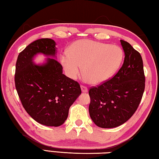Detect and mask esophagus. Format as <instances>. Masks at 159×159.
Returning <instances> with one entry per match:
<instances>
[{
    "instance_id": "obj_1",
    "label": "esophagus",
    "mask_w": 159,
    "mask_h": 159,
    "mask_svg": "<svg viewBox=\"0 0 159 159\" xmlns=\"http://www.w3.org/2000/svg\"><path fill=\"white\" fill-rule=\"evenodd\" d=\"M81 89H82V91L83 93H87L88 92L87 87H86V86H83V85H81Z\"/></svg>"
}]
</instances>
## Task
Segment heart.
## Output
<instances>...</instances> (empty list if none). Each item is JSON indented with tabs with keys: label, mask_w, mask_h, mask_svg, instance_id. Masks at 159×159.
Masks as SVG:
<instances>
[{
	"label": "heart",
	"mask_w": 159,
	"mask_h": 159,
	"mask_svg": "<svg viewBox=\"0 0 159 159\" xmlns=\"http://www.w3.org/2000/svg\"><path fill=\"white\" fill-rule=\"evenodd\" d=\"M67 55L61 57L67 75L75 80L82 68L86 82L93 85L109 80L118 70L123 58L120 47L89 39L75 41L68 48Z\"/></svg>",
	"instance_id": "1"
}]
</instances>
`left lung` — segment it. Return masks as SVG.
I'll return each instance as SVG.
<instances>
[{
	"mask_svg": "<svg viewBox=\"0 0 159 159\" xmlns=\"http://www.w3.org/2000/svg\"><path fill=\"white\" fill-rule=\"evenodd\" d=\"M125 52L123 64L111 79L90 88L91 118L101 128L125 123L135 113L141 101L145 77L140 54L128 42L120 40Z\"/></svg>",
	"mask_w": 159,
	"mask_h": 159,
	"instance_id": "left-lung-1",
	"label": "left lung"
}]
</instances>
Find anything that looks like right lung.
Listing matches in <instances>:
<instances>
[{"mask_svg":"<svg viewBox=\"0 0 159 159\" xmlns=\"http://www.w3.org/2000/svg\"><path fill=\"white\" fill-rule=\"evenodd\" d=\"M55 45L51 39L29 44L18 56L14 76L24 109L35 121L48 127L64 123L70 107L82 93L79 83L63 74L62 66L56 59L47 58L42 65L33 63L38 53L55 57Z\"/></svg>","mask_w":159,"mask_h":159,"instance_id":"add662e5","label":"right lung"}]
</instances>
